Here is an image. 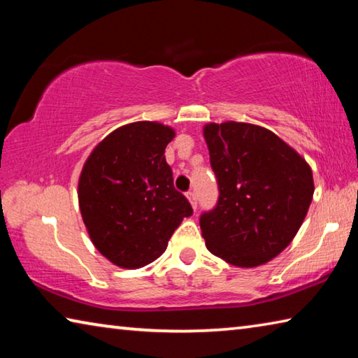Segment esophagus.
I'll use <instances>...</instances> for the list:
<instances>
[{
  "label": "esophagus",
  "mask_w": 358,
  "mask_h": 358,
  "mask_svg": "<svg viewBox=\"0 0 358 358\" xmlns=\"http://www.w3.org/2000/svg\"><path fill=\"white\" fill-rule=\"evenodd\" d=\"M186 197H187V201H189V203H191V207L196 210L197 208V197H196V192L194 191H189L186 194Z\"/></svg>",
  "instance_id": "obj_1"
}]
</instances>
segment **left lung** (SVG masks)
I'll return each instance as SVG.
<instances>
[{
	"instance_id": "left-lung-1",
	"label": "left lung",
	"mask_w": 358,
	"mask_h": 358,
	"mask_svg": "<svg viewBox=\"0 0 358 358\" xmlns=\"http://www.w3.org/2000/svg\"><path fill=\"white\" fill-rule=\"evenodd\" d=\"M217 178L216 207L201 216L207 250L240 268L286 250L310 208L313 171L275 132L251 123L203 126Z\"/></svg>"
}]
</instances>
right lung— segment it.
<instances>
[{"instance_id": "add662e5", "label": "right lung", "mask_w": 358, "mask_h": 358, "mask_svg": "<svg viewBox=\"0 0 358 358\" xmlns=\"http://www.w3.org/2000/svg\"><path fill=\"white\" fill-rule=\"evenodd\" d=\"M175 131L136 121L96 145L78 178V207L90 238L121 268H141L166 251L191 203L173 186L164 151Z\"/></svg>"}]
</instances>
